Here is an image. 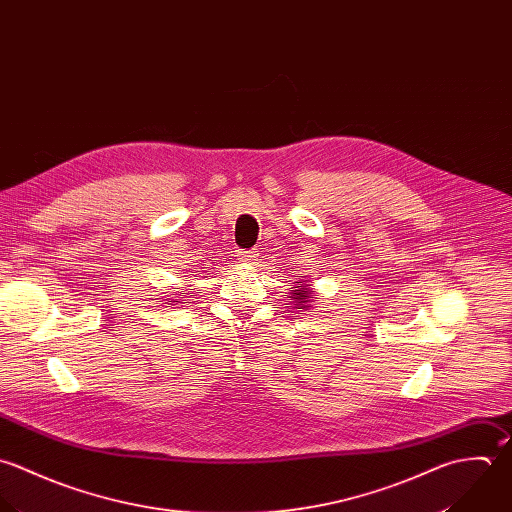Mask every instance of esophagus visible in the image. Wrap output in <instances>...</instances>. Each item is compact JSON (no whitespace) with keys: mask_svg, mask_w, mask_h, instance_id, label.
Instances as JSON below:
<instances>
[{"mask_svg":"<svg viewBox=\"0 0 512 512\" xmlns=\"http://www.w3.org/2000/svg\"><path fill=\"white\" fill-rule=\"evenodd\" d=\"M238 260L242 264H254L256 262V254L252 250H244V252H238Z\"/></svg>","mask_w":512,"mask_h":512,"instance_id":"esophagus-1","label":"esophagus"}]
</instances>
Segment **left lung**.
Listing matches in <instances>:
<instances>
[{
    "instance_id": "obj_1",
    "label": "left lung",
    "mask_w": 512,
    "mask_h": 512,
    "mask_svg": "<svg viewBox=\"0 0 512 512\" xmlns=\"http://www.w3.org/2000/svg\"><path fill=\"white\" fill-rule=\"evenodd\" d=\"M310 280H306L304 276H300L296 282H294V288L290 290V298L294 300V308L300 310V312H308L312 310L314 306V300H312V292L314 288H310Z\"/></svg>"
}]
</instances>
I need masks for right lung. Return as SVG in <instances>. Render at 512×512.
I'll use <instances>...</instances> for the list:
<instances>
[{"instance_id":"1","label":"right lung","mask_w":512,"mask_h":512,"mask_svg":"<svg viewBox=\"0 0 512 512\" xmlns=\"http://www.w3.org/2000/svg\"><path fill=\"white\" fill-rule=\"evenodd\" d=\"M172 296H174V294H172ZM167 300L171 302V306H174V304H176V300H174V298H167ZM169 302H165V304H169ZM178 304H182V302H178ZM171 306H169V308H171Z\"/></svg>"}]
</instances>
